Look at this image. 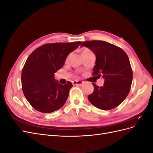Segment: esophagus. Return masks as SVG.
<instances>
[{
	"label": "esophagus",
	"mask_w": 153,
	"mask_h": 153,
	"mask_svg": "<svg viewBox=\"0 0 153 153\" xmlns=\"http://www.w3.org/2000/svg\"><path fill=\"white\" fill-rule=\"evenodd\" d=\"M83 83H84V82L81 80H75L73 82V84L75 85H82Z\"/></svg>",
	"instance_id": "1"
}]
</instances>
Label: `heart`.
<instances>
[{
    "label": "heart",
    "instance_id": "1",
    "mask_svg": "<svg viewBox=\"0 0 153 153\" xmlns=\"http://www.w3.org/2000/svg\"><path fill=\"white\" fill-rule=\"evenodd\" d=\"M85 50H87V49H85V50H83V52H84V51H85Z\"/></svg>",
    "mask_w": 153,
    "mask_h": 153
}]
</instances>
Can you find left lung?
I'll return each instance as SVG.
<instances>
[{"instance_id":"left-lung-1","label":"left lung","mask_w":153,"mask_h":153,"mask_svg":"<svg viewBox=\"0 0 153 153\" xmlns=\"http://www.w3.org/2000/svg\"><path fill=\"white\" fill-rule=\"evenodd\" d=\"M81 46L96 55L93 75L105 79L103 85L95 84L88 100L96 107L109 110L117 107L126 98L132 83L133 72L127 54L114 45L103 41H87Z\"/></svg>"}]
</instances>
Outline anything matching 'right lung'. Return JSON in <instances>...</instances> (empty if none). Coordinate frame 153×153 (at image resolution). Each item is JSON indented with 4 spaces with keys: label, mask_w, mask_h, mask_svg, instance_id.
<instances>
[{
    "label": "right lung",
    "mask_w": 153,
    "mask_h": 153,
    "mask_svg": "<svg viewBox=\"0 0 153 153\" xmlns=\"http://www.w3.org/2000/svg\"><path fill=\"white\" fill-rule=\"evenodd\" d=\"M80 41L46 44L36 49L27 58L22 72V91L36 110L55 112L65 104L71 82L65 85L55 79L54 73L62 68L68 55Z\"/></svg>",
    "instance_id": "1"
}]
</instances>
